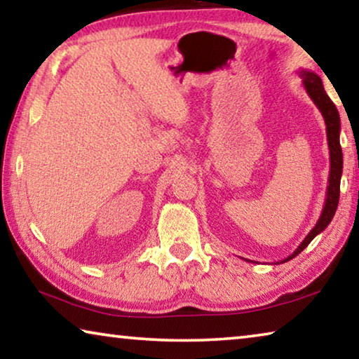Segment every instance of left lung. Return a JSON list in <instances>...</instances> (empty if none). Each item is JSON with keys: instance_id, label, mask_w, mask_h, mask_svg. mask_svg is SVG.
<instances>
[{"instance_id": "1", "label": "left lung", "mask_w": 359, "mask_h": 359, "mask_svg": "<svg viewBox=\"0 0 359 359\" xmlns=\"http://www.w3.org/2000/svg\"><path fill=\"white\" fill-rule=\"evenodd\" d=\"M299 76L302 77V85L306 88L307 95L311 96L313 104L318 107L326 123V136H327V147H330V177H327V188H326V199L323 210H321V215L315 226L311 229V233L306 236L299 247L290 255V257L285 258L280 263H287V261L293 259L296 255H299L304 248H306L311 242L313 241L315 236H318L321 231H325L327 224L331 223L334 214H336L337 204H339V193H340V177H342V168H344V160H342V149H340V117L337 107L334 106V102L330 100V96L326 95L323 82L318 74H315L312 71L307 69H299Z\"/></svg>"}]
</instances>
